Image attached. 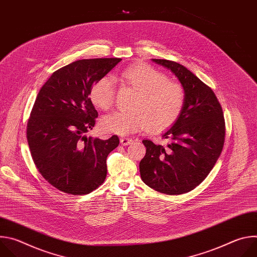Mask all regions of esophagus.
<instances>
[{"label":"esophagus","mask_w":257,"mask_h":257,"mask_svg":"<svg viewBox=\"0 0 257 257\" xmlns=\"http://www.w3.org/2000/svg\"><path fill=\"white\" fill-rule=\"evenodd\" d=\"M132 142H133V139H132V138L123 137V138L120 139V143H121L122 145H124V146H126V145H128V144H130V143H132Z\"/></svg>","instance_id":"esophagus-1"}]
</instances>
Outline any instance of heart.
<instances>
[{
  "label": "heart",
  "mask_w": 257,
  "mask_h": 257,
  "mask_svg": "<svg viewBox=\"0 0 257 257\" xmlns=\"http://www.w3.org/2000/svg\"><path fill=\"white\" fill-rule=\"evenodd\" d=\"M123 81L136 91L131 111H117L103 116L99 127L103 132L127 135L148 127L151 132H162L173 126L181 116L185 105L183 87L155 68L132 65L120 74ZM92 103L101 109L112 107L115 101L114 80L103 76L97 79L89 92Z\"/></svg>",
  "instance_id": "obj_1"
}]
</instances>
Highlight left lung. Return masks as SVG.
Here are the masks:
<instances>
[{
    "instance_id": "1",
    "label": "left lung",
    "mask_w": 257,
    "mask_h": 257,
    "mask_svg": "<svg viewBox=\"0 0 257 257\" xmlns=\"http://www.w3.org/2000/svg\"><path fill=\"white\" fill-rule=\"evenodd\" d=\"M180 81L186 100L177 122L162 137L168 149L142 140L146 154L140 161L142 181L149 187L170 195L189 192L206 178L221 155L225 141L223 109L213 91L179 63L152 59Z\"/></svg>"
}]
</instances>
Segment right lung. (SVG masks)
Masks as SVG:
<instances>
[{
	"label": "right lung",
	"instance_id": "add662e5",
	"mask_svg": "<svg viewBox=\"0 0 257 257\" xmlns=\"http://www.w3.org/2000/svg\"><path fill=\"white\" fill-rule=\"evenodd\" d=\"M121 60L73 62L55 71L36 96L27 123L31 157L42 176L65 193L88 194L106 177V158L119 138L85 135L97 118L89 92Z\"/></svg>",
	"mask_w": 257,
	"mask_h": 257
}]
</instances>
